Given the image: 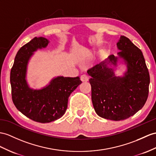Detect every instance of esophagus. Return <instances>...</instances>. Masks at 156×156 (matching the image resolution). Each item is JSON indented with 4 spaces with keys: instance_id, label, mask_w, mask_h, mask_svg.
<instances>
[{
    "instance_id": "1",
    "label": "esophagus",
    "mask_w": 156,
    "mask_h": 156,
    "mask_svg": "<svg viewBox=\"0 0 156 156\" xmlns=\"http://www.w3.org/2000/svg\"><path fill=\"white\" fill-rule=\"evenodd\" d=\"M81 80L83 81V82H86L89 80V77L88 76H87V75L85 74H83L81 75Z\"/></svg>"
}]
</instances>
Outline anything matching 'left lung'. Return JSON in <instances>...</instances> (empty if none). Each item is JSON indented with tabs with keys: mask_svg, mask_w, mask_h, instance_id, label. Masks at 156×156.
Instances as JSON below:
<instances>
[{
	"mask_svg": "<svg viewBox=\"0 0 156 156\" xmlns=\"http://www.w3.org/2000/svg\"><path fill=\"white\" fill-rule=\"evenodd\" d=\"M120 51L89 68L91 98L97 115L105 119L122 120L133 116L145 105L149 93L150 75L141 50L121 36L116 44ZM118 64L127 69L116 76Z\"/></svg>",
	"mask_w": 156,
	"mask_h": 156,
	"instance_id": "1",
	"label": "left lung"
}]
</instances>
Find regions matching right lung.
I'll use <instances>...</instances> for the list:
<instances>
[{"mask_svg":"<svg viewBox=\"0 0 156 156\" xmlns=\"http://www.w3.org/2000/svg\"><path fill=\"white\" fill-rule=\"evenodd\" d=\"M49 40L34 37L16 55L10 71L12 98L15 107L24 115L41 123L58 120L65 114L68 98L82 83L80 77L57 76L40 89L30 87L27 81L28 66L37 49L46 48Z\"/></svg>","mask_w":156,"mask_h":156,"instance_id":"add662e5","label":"right lung"}]
</instances>
